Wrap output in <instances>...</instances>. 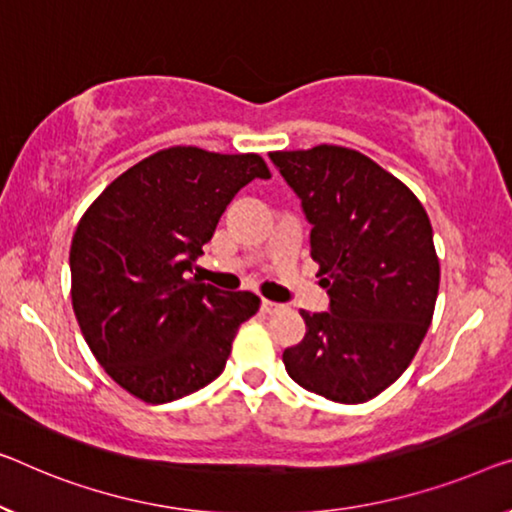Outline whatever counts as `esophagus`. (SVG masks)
I'll list each match as a JSON object with an SVG mask.
<instances>
[{"instance_id":"1","label":"esophagus","mask_w":512,"mask_h":512,"mask_svg":"<svg viewBox=\"0 0 512 512\" xmlns=\"http://www.w3.org/2000/svg\"><path fill=\"white\" fill-rule=\"evenodd\" d=\"M259 308H262V312H266V315H273V312L282 310V305H280V303H276V301L262 299V305H259Z\"/></svg>"}]
</instances>
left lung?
<instances>
[{"label": "left lung", "mask_w": 512, "mask_h": 512, "mask_svg": "<svg viewBox=\"0 0 512 512\" xmlns=\"http://www.w3.org/2000/svg\"><path fill=\"white\" fill-rule=\"evenodd\" d=\"M269 156L301 197L310 255L331 296L329 312L301 310L305 335L282 363L305 391L368 402L409 368L430 329L439 294L430 218L361 151L319 144Z\"/></svg>", "instance_id": "obj_1"}]
</instances>
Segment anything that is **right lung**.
Instances as JSON below:
<instances>
[{
	"mask_svg": "<svg viewBox=\"0 0 512 512\" xmlns=\"http://www.w3.org/2000/svg\"><path fill=\"white\" fill-rule=\"evenodd\" d=\"M271 172L257 154L170 147L119 174L80 218L71 299L91 354L147 404L179 400L223 372L253 292L188 278L232 197Z\"/></svg>",
	"mask_w": 512,
	"mask_h": 512,
	"instance_id": "add662e5",
	"label": "right lung"
}]
</instances>
